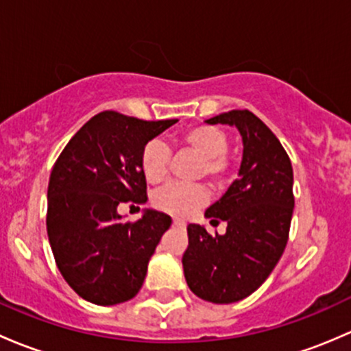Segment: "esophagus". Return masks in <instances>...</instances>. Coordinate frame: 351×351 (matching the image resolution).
<instances>
[{"mask_svg": "<svg viewBox=\"0 0 351 351\" xmlns=\"http://www.w3.org/2000/svg\"><path fill=\"white\" fill-rule=\"evenodd\" d=\"M174 225L176 226H186V221H184V219H180V218H176Z\"/></svg>", "mask_w": 351, "mask_h": 351, "instance_id": "esophagus-1", "label": "esophagus"}]
</instances>
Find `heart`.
I'll return each mask as SVG.
<instances>
[{
    "mask_svg": "<svg viewBox=\"0 0 351 351\" xmlns=\"http://www.w3.org/2000/svg\"><path fill=\"white\" fill-rule=\"evenodd\" d=\"M180 142L202 157L199 174L218 180L228 169L225 154L228 150V138L216 126H193L182 135ZM171 150L162 140H150L140 154V167L152 184H157L167 174ZM208 201V191L201 184L171 182L158 189L152 197L157 209L172 216H187Z\"/></svg>",
    "mask_w": 351,
    "mask_h": 351,
    "instance_id": "1",
    "label": "heart"
}]
</instances>
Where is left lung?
Returning <instances> with one entry per match:
<instances>
[{
    "mask_svg": "<svg viewBox=\"0 0 351 351\" xmlns=\"http://www.w3.org/2000/svg\"><path fill=\"white\" fill-rule=\"evenodd\" d=\"M206 123L237 126L243 157L238 179L204 213L211 223L225 221L226 233L213 237L204 226H187L182 267L197 298L230 304L255 292L282 256L294 211V176L279 138L252 111L231 110Z\"/></svg>",
    "mask_w": 351,
    "mask_h": 351,
    "instance_id": "8db88e82",
    "label": "left lung"
}]
</instances>
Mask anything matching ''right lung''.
Returning a JSON list of instances; mask_svg holds the SVG:
<instances>
[{
  "instance_id": "right-lung-1",
  "label": "right lung",
  "mask_w": 351,
  "mask_h": 351,
  "mask_svg": "<svg viewBox=\"0 0 351 351\" xmlns=\"http://www.w3.org/2000/svg\"><path fill=\"white\" fill-rule=\"evenodd\" d=\"M174 123L103 111L69 140L53 165L47 191L50 247L66 282L93 304L135 298L171 228V216L155 209H145L135 223L121 221L118 206L147 202L140 154Z\"/></svg>"
}]
</instances>
